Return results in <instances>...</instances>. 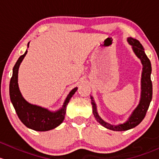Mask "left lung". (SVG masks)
I'll return each mask as SVG.
<instances>
[{
  "label": "left lung",
  "instance_id": "8db88e82",
  "mask_svg": "<svg viewBox=\"0 0 159 159\" xmlns=\"http://www.w3.org/2000/svg\"><path fill=\"white\" fill-rule=\"evenodd\" d=\"M127 41L130 45H131L134 54L140 59L142 66H143L142 79H141V90H142L141 91V98L138 106L134 108V110L133 111L131 115H130L125 122L122 123V124L111 125L104 121L99 116L95 102H94L92 96H91L92 111L95 119L103 127L112 130V131H127V130L136 127L138 125L140 124L146 115V112L148 109L149 105H150V102L152 98V83L151 81L152 65H151L150 60L145 54V50L142 47V44L138 40L134 39L132 38H128Z\"/></svg>",
  "mask_w": 159,
  "mask_h": 159
}]
</instances>
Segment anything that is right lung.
I'll list each match as a JSON object with an SVG mask.
<instances>
[{
	"label": "right lung",
	"mask_w": 159,
	"mask_h": 159,
	"mask_svg": "<svg viewBox=\"0 0 159 159\" xmlns=\"http://www.w3.org/2000/svg\"><path fill=\"white\" fill-rule=\"evenodd\" d=\"M29 43L28 42V48L29 47ZM27 53L28 50H26L23 55L19 57L13 68L12 77L9 86L11 103L19 119L26 127L38 131H49L55 129L63 122L66 113L67 105L70 99L78 90V88H75L70 91L61 108L55 111H51L48 108H42L27 102L22 96L18 86L19 67Z\"/></svg>",
	"instance_id": "add662e5"
}]
</instances>
